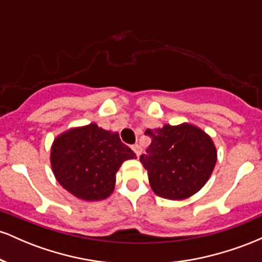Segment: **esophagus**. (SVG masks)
I'll use <instances>...</instances> for the list:
<instances>
[{
	"instance_id": "1",
	"label": "esophagus",
	"mask_w": 262,
	"mask_h": 262,
	"mask_svg": "<svg viewBox=\"0 0 262 262\" xmlns=\"http://www.w3.org/2000/svg\"><path fill=\"white\" fill-rule=\"evenodd\" d=\"M132 149H133V151L135 152V155L139 156L141 154V148L139 144H134V145H132Z\"/></svg>"
}]
</instances>
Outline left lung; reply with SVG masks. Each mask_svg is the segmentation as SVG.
<instances>
[{
	"label": "left lung",
	"instance_id": "8db88e82",
	"mask_svg": "<svg viewBox=\"0 0 262 262\" xmlns=\"http://www.w3.org/2000/svg\"><path fill=\"white\" fill-rule=\"evenodd\" d=\"M151 138L146 154L140 156L149 182L158 196L185 200L203 187L217 162L210 138L189 124L146 129Z\"/></svg>",
	"mask_w": 262,
	"mask_h": 262
}]
</instances>
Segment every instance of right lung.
<instances>
[{"label": "right lung", "mask_w": 262, "mask_h": 262, "mask_svg": "<svg viewBox=\"0 0 262 262\" xmlns=\"http://www.w3.org/2000/svg\"><path fill=\"white\" fill-rule=\"evenodd\" d=\"M135 154L118 133L97 125L75 128L61 134L52 148V167L60 185L85 201L104 200L111 194L122 162Z\"/></svg>", "instance_id": "right-lung-1"}]
</instances>
